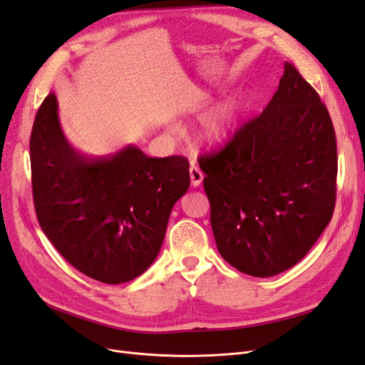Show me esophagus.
I'll use <instances>...</instances> for the list:
<instances>
[{
    "label": "esophagus",
    "instance_id": "obj_1",
    "mask_svg": "<svg viewBox=\"0 0 365 365\" xmlns=\"http://www.w3.org/2000/svg\"><path fill=\"white\" fill-rule=\"evenodd\" d=\"M190 178H191V185L194 187H197V186L201 185V182H203L205 175H203V173H201V170L198 167L191 165V168H190Z\"/></svg>",
    "mask_w": 365,
    "mask_h": 365
}]
</instances>
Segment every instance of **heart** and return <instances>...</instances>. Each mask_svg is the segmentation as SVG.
I'll use <instances>...</instances> for the list:
<instances>
[{
  "mask_svg": "<svg viewBox=\"0 0 365 365\" xmlns=\"http://www.w3.org/2000/svg\"><path fill=\"white\" fill-rule=\"evenodd\" d=\"M242 110H244V105L240 102H232L213 111L201 129L205 141L210 145H222L230 141L237 130Z\"/></svg>",
  "mask_w": 365,
  "mask_h": 365,
  "instance_id": "obj_1",
  "label": "heart"
}]
</instances>
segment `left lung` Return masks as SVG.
I'll return each instance as SVG.
<instances>
[{"mask_svg": "<svg viewBox=\"0 0 365 365\" xmlns=\"http://www.w3.org/2000/svg\"><path fill=\"white\" fill-rule=\"evenodd\" d=\"M221 257L251 277L301 262L335 207L336 143L317 91L290 63L263 113L198 159Z\"/></svg>", "mask_w": 365, "mask_h": 365, "instance_id": "1", "label": "left lung"}]
</instances>
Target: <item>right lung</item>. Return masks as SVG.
Returning <instances> with one entry per match:
<instances>
[{
    "label": "right lung",
    "instance_id": "obj_1",
    "mask_svg": "<svg viewBox=\"0 0 365 365\" xmlns=\"http://www.w3.org/2000/svg\"><path fill=\"white\" fill-rule=\"evenodd\" d=\"M36 215L63 257L105 284L140 277L155 262L173 206L190 187L183 156L150 158L126 145L90 158L66 140L49 93L30 138Z\"/></svg>",
    "mask_w": 365,
    "mask_h": 365
}]
</instances>
